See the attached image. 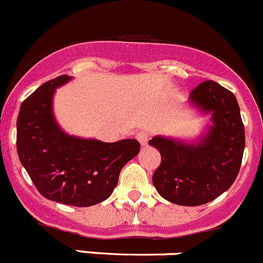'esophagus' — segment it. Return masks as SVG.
<instances>
[{"mask_svg": "<svg viewBox=\"0 0 263 263\" xmlns=\"http://www.w3.org/2000/svg\"><path fill=\"white\" fill-rule=\"evenodd\" d=\"M137 140H139V142L141 144V146H145V145L147 144V139H149V136H147L146 132H139V134L136 135Z\"/></svg>", "mask_w": 263, "mask_h": 263, "instance_id": "34e87169", "label": "esophagus"}]
</instances>
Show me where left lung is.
<instances>
[{
  "label": "left lung",
  "instance_id": "1",
  "mask_svg": "<svg viewBox=\"0 0 263 263\" xmlns=\"http://www.w3.org/2000/svg\"><path fill=\"white\" fill-rule=\"evenodd\" d=\"M189 105L211 124L194 140L154 136L149 145L162 157L153 175L160 196L177 205L212 202L230 189L240 170L246 134L235 95L213 81L191 91Z\"/></svg>",
  "mask_w": 263,
  "mask_h": 263
}]
</instances>
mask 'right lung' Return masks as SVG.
Masks as SVG:
<instances>
[{
	"mask_svg": "<svg viewBox=\"0 0 263 263\" xmlns=\"http://www.w3.org/2000/svg\"><path fill=\"white\" fill-rule=\"evenodd\" d=\"M72 81H47L23 101L16 121L20 163L37 190L56 203L90 207L108 199L119 173L140 152L137 140L103 142L67 134L53 114L56 88Z\"/></svg>",
	"mask_w": 263,
	"mask_h": 263,
	"instance_id": "obj_1",
	"label": "right lung"
}]
</instances>
